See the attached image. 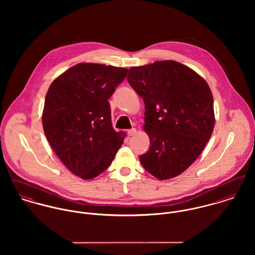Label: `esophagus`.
<instances>
[{
	"label": "esophagus",
	"instance_id": "obj_1",
	"mask_svg": "<svg viewBox=\"0 0 255 255\" xmlns=\"http://www.w3.org/2000/svg\"><path fill=\"white\" fill-rule=\"evenodd\" d=\"M136 133V129L135 128H130V129H128V136H132V135H134Z\"/></svg>",
	"mask_w": 255,
	"mask_h": 255
}]
</instances>
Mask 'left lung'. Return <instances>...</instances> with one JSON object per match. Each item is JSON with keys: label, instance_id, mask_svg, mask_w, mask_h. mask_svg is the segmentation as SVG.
Instances as JSON below:
<instances>
[{"label": "left lung", "instance_id": "obj_1", "mask_svg": "<svg viewBox=\"0 0 255 255\" xmlns=\"http://www.w3.org/2000/svg\"><path fill=\"white\" fill-rule=\"evenodd\" d=\"M128 81L145 104L150 147L139 156L159 180L175 178L200 155L211 137L214 102L207 82L176 61L129 69Z\"/></svg>", "mask_w": 255, "mask_h": 255}]
</instances>
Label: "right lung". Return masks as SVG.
<instances>
[{
    "label": "right lung",
    "mask_w": 255,
    "mask_h": 255,
    "mask_svg": "<svg viewBox=\"0 0 255 255\" xmlns=\"http://www.w3.org/2000/svg\"><path fill=\"white\" fill-rule=\"evenodd\" d=\"M127 69L78 64L57 77L45 98L42 124L60 160L74 175L91 180L104 172L124 142L111 122L110 97Z\"/></svg>",
    "instance_id": "1"
}]
</instances>
